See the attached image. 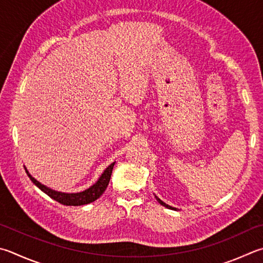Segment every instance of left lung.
<instances>
[{
	"label": "left lung",
	"instance_id": "left-lung-1",
	"mask_svg": "<svg viewBox=\"0 0 263 263\" xmlns=\"http://www.w3.org/2000/svg\"><path fill=\"white\" fill-rule=\"evenodd\" d=\"M155 198H156V200H157V201H159L161 204H162V206H164V207H166V208H169V209H174V211H177V209H176V208H174V207H171V206H169V204H166V203H164L163 201H162V200L161 199H159V198H157L156 197V195H155Z\"/></svg>",
	"mask_w": 263,
	"mask_h": 263
}]
</instances>
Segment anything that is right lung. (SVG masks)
<instances>
[{
  "instance_id": "1",
  "label": "right lung",
  "mask_w": 263,
  "mask_h": 263,
  "mask_svg": "<svg viewBox=\"0 0 263 263\" xmlns=\"http://www.w3.org/2000/svg\"><path fill=\"white\" fill-rule=\"evenodd\" d=\"M114 165H115V162H112V163L103 171V174L100 176V178L98 179L97 183L93 184L89 189L83 191V192H78V193L57 192V191L47 187L46 185L41 184L40 181H37L34 177H32L31 174L28 173L26 168H25V171H26L28 177H30V179L33 181V184L37 186V187H39L42 192H45L47 195H49L51 199L56 200L57 202L65 204V206H82V204H87V203L93 202V201H95V200L101 197L102 193L107 189L109 180H110Z\"/></svg>"
}]
</instances>
